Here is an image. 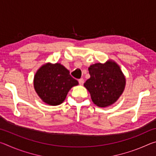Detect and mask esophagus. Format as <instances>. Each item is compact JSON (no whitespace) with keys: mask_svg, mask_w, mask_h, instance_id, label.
Returning a JSON list of instances; mask_svg holds the SVG:
<instances>
[{"mask_svg":"<svg viewBox=\"0 0 156 156\" xmlns=\"http://www.w3.org/2000/svg\"><path fill=\"white\" fill-rule=\"evenodd\" d=\"M78 83L80 84V85H83L84 84V79L83 78H80L78 80Z\"/></svg>","mask_w":156,"mask_h":156,"instance_id":"34e87169","label":"esophagus"}]
</instances>
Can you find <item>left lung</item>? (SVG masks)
<instances>
[{
  "label": "left lung",
  "instance_id": "8db88e82",
  "mask_svg": "<svg viewBox=\"0 0 156 156\" xmlns=\"http://www.w3.org/2000/svg\"><path fill=\"white\" fill-rule=\"evenodd\" d=\"M90 78L84 84L92 101L99 107H107L117 101L122 94L126 78L120 66L112 60L95 63L89 67Z\"/></svg>",
  "mask_w": 156,
  "mask_h": 156
}]
</instances>
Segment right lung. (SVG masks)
I'll return each instance as SVG.
<instances>
[{
    "label": "right lung",
    "mask_w": 156,
    "mask_h": 156,
    "mask_svg": "<svg viewBox=\"0 0 156 156\" xmlns=\"http://www.w3.org/2000/svg\"><path fill=\"white\" fill-rule=\"evenodd\" d=\"M78 84L69 71L60 63L47 62L37 70L34 87L38 96L49 105H59L65 100L69 91Z\"/></svg>",
    "instance_id": "add662e5"
}]
</instances>
